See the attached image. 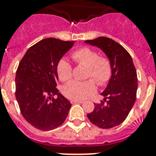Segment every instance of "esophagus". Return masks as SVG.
<instances>
[{
    "mask_svg": "<svg viewBox=\"0 0 156 156\" xmlns=\"http://www.w3.org/2000/svg\"><path fill=\"white\" fill-rule=\"evenodd\" d=\"M71 104H80V103H83V100H71Z\"/></svg>",
    "mask_w": 156,
    "mask_h": 156,
    "instance_id": "34e87169",
    "label": "esophagus"
}]
</instances>
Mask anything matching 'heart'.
<instances>
[{
  "label": "heart",
  "instance_id": "b5f03b06",
  "mask_svg": "<svg viewBox=\"0 0 156 156\" xmlns=\"http://www.w3.org/2000/svg\"><path fill=\"white\" fill-rule=\"evenodd\" d=\"M76 63L87 67L86 78L89 80H73L64 86L62 92L72 100H83L95 92V83L99 86L105 85L112 77V66L110 60L105 56H100L96 50L90 48H82L72 54ZM56 72L60 80L69 81L72 78V66L66 59H61L56 66Z\"/></svg>",
  "mask_w": 156,
  "mask_h": 156
}]
</instances>
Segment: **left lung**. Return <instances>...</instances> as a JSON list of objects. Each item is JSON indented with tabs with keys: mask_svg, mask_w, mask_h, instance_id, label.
<instances>
[{
	"mask_svg": "<svg viewBox=\"0 0 156 156\" xmlns=\"http://www.w3.org/2000/svg\"><path fill=\"white\" fill-rule=\"evenodd\" d=\"M85 43L102 50L112 66L111 78L101 93L106 103L95 104V108L87 117L100 128H113L126 120L135 102L138 90L136 69L129 53L112 39L101 36Z\"/></svg>",
	"mask_w": 156,
	"mask_h": 156,
	"instance_id": "8db88e82",
	"label": "left lung"
}]
</instances>
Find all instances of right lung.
<instances>
[{"label": "right lung", "instance_id": "1", "mask_svg": "<svg viewBox=\"0 0 156 156\" xmlns=\"http://www.w3.org/2000/svg\"><path fill=\"white\" fill-rule=\"evenodd\" d=\"M74 43L55 38L40 40L27 51L18 65L16 100L24 119L38 129H54L68 116L72 104L56 88V66Z\"/></svg>", "mask_w": 156, "mask_h": 156}]
</instances>
